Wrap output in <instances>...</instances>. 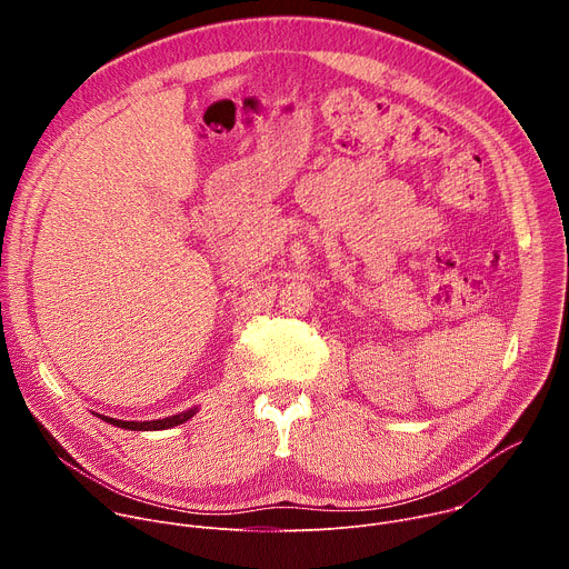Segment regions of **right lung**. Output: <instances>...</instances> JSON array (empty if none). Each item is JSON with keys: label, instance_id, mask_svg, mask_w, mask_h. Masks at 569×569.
I'll return each mask as SVG.
<instances>
[{"label": "right lung", "instance_id": "1", "mask_svg": "<svg viewBox=\"0 0 569 569\" xmlns=\"http://www.w3.org/2000/svg\"><path fill=\"white\" fill-rule=\"evenodd\" d=\"M196 412H198V408H191L187 412H180V415H173V417H167V419H157V421H121V419H110V417H103V415H99V417L106 423H110V426H117V428H123V430L146 432V430H169V428H176V426L189 421Z\"/></svg>", "mask_w": 569, "mask_h": 569}]
</instances>
